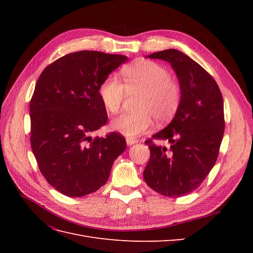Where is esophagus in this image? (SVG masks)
I'll return each instance as SVG.
<instances>
[{"label": "esophagus", "instance_id": "34e87169", "mask_svg": "<svg viewBox=\"0 0 253 253\" xmlns=\"http://www.w3.org/2000/svg\"><path fill=\"white\" fill-rule=\"evenodd\" d=\"M138 142V140L137 139H134V138H126V144L127 145H133L135 143Z\"/></svg>", "mask_w": 253, "mask_h": 253}]
</instances>
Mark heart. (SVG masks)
<instances>
[{
  "mask_svg": "<svg viewBox=\"0 0 253 253\" xmlns=\"http://www.w3.org/2000/svg\"><path fill=\"white\" fill-rule=\"evenodd\" d=\"M121 76L125 84L116 76H109L99 87L106 110L117 113L126 90H142V95L136 106L139 111L121 114L112 120L114 131L132 138L150 129L153 118L165 124L174 117L180 103L181 90L164 66L153 61L138 60L122 68Z\"/></svg>",
  "mask_w": 253,
  "mask_h": 253,
  "instance_id": "1",
  "label": "heart"
}]
</instances>
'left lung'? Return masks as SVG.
I'll use <instances>...</instances> for the list:
<instances>
[{"instance_id": "obj_1", "label": "left lung", "mask_w": 253, "mask_h": 253, "mask_svg": "<svg viewBox=\"0 0 253 253\" xmlns=\"http://www.w3.org/2000/svg\"><path fill=\"white\" fill-rule=\"evenodd\" d=\"M147 58L171 64L181 98L170 124L145 141L151 156L143 178L159 194L180 197L200 187L216 163L225 128L223 97L215 80L186 53L166 49ZM154 139L168 140L170 149Z\"/></svg>"}]
</instances>
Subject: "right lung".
<instances>
[{"mask_svg":"<svg viewBox=\"0 0 253 253\" xmlns=\"http://www.w3.org/2000/svg\"><path fill=\"white\" fill-rule=\"evenodd\" d=\"M126 61L121 55L76 51L52 62L38 79L29 105L30 142L41 173L60 193L81 197L95 192L126 150L120 134H90L108 120L99 87Z\"/></svg>","mask_w":253,"mask_h":253,"instance_id":"1","label":"right lung"}]
</instances>
